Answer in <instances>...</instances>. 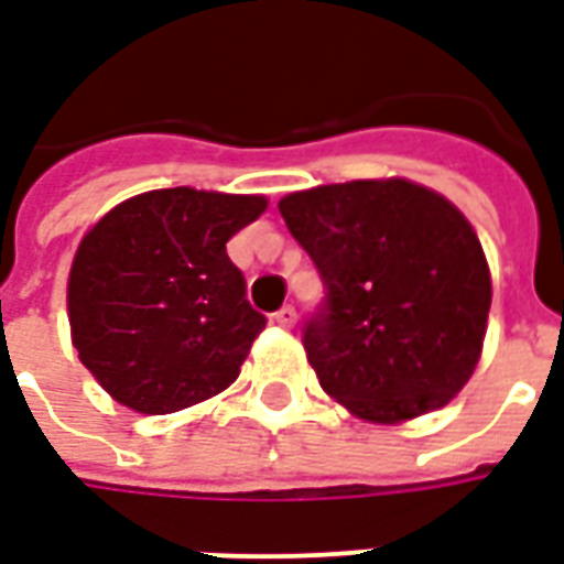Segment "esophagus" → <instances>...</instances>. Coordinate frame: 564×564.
<instances>
[{
    "mask_svg": "<svg viewBox=\"0 0 564 564\" xmlns=\"http://www.w3.org/2000/svg\"><path fill=\"white\" fill-rule=\"evenodd\" d=\"M274 323L278 326H283V329H290V326H295V307L283 305L278 314H274Z\"/></svg>",
    "mask_w": 564,
    "mask_h": 564,
    "instance_id": "1",
    "label": "esophagus"
}]
</instances>
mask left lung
<instances>
[{"mask_svg": "<svg viewBox=\"0 0 564 564\" xmlns=\"http://www.w3.org/2000/svg\"><path fill=\"white\" fill-rule=\"evenodd\" d=\"M278 208L326 283L302 338L319 387L368 423L444 408L477 368L492 305L465 214L404 177L314 186Z\"/></svg>", "mask_w": 564, "mask_h": 564, "instance_id": "left-lung-1", "label": "left lung"}]
</instances>
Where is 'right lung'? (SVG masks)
Segmentation results:
<instances>
[{
    "instance_id": "right-lung-1",
    "label": "right lung",
    "mask_w": 564,
    "mask_h": 564,
    "mask_svg": "<svg viewBox=\"0 0 564 564\" xmlns=\"http://www.w3.org/2000/svg\"><path fill=\"white\" fill-rule=\"evenodd\" d=\"M265 208V196L150 189L80 238L68 271L72 344L111 399L174 414L238 378L265 317L247 302L226 241Z\"/></svg>"
}]
</instances>
